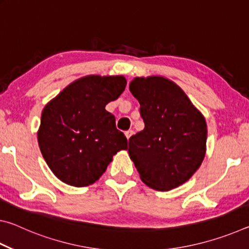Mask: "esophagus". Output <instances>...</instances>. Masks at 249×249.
Returning <instances> with one entry per match:
<instances>
[{"label":"esophagus","instance_id":"obj_1","mask_svg":"<svg viewBox=\"0 0 249 249\" xmlns=\"http://www.w3.org/2000/svg\"><path fill=\"white\" fill-rule=\"evenodd\" d=\"M133 134H134V130L129 129V130H127V132H125V136H126V138H127V140H129L130 136H132Z\"/></svg>","mask_w":249,"mask_h":249}]
</instances>
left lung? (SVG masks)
I'll return each instance as SVG.
<instances>
[{
  "label": "left lung",
  "mask_w": 249,
  "mask_h": 249,
  "mask_svg": "<svg viewBox=\"0 0 249 249\" xmlns=\"http://www.w3.org/2000/svg\"><path fill=\"white\" fill-rule=\"evenodd\" d=\"M129 90L145 123L128 142L142 181L159 191L179 187L203 161L208 136L203 115L180 87L163 77L135 78Z\"/></svg>",
  "instance_id": "8db88e82"
}]
</instances>
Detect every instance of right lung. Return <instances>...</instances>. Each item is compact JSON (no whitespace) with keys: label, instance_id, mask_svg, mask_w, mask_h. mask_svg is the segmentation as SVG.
Returning a JSON list of instances; mask_svg holds the SVG:
<instances>
[{"label":"right lung","instance_id":"add662e5","mask_svg":"<svg viewBox=\"0 0 249 249\" xmlns=\"http://www.w3.org/2000/svg\"><path fill=\"white\" fill-rule=\"evenodd\" d=\"M123 75H87L66 87L46 105L37 134L53 175L73 187L99 180L113 156L127 149L125 135L105 105L125 90Z\"/></svg>","mask_w":249,"mask_h":249}]
</instances>
